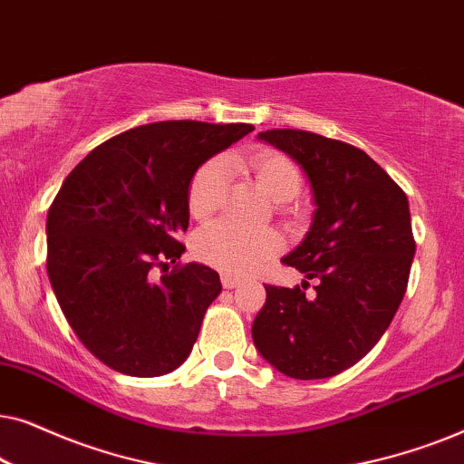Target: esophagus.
<instances>
[{"label":"esophagus","mask_w":464,"mask_h":464,"mask_svg":"<svg viewBox=\"0 0 464 464\" xmlns=\"http://www.w3.org/2000/svg\"><path fill=\"white\" fill-rule=\"evenodd\" d=\"M240 283H243V278L232 276V275H221V285H224V289H234L238 287Z\"/></svg>","instance_id":"obj_1"}]
</instances>
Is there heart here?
Returning <instances> with one entry per match:
<instances>
[{
    "instance_id": "heart-1",
    "label": "heart",
    "mask_w": 464,
    "mask_h": 464,
    "mask_svg": "<svg viewBox=\"0 0 464 464\" xmlns=\"http://www.w3.org/2000/svg\"><path fill=\"white\" fill-rule=\"evenodd\" d=\"M227 164L246 169L256 177L257 186L270 198L287 202L302 189V175L291 158L276 150H259L249 156H227ZM226 162L215 158L196 170L188 189V207L192 218L207 219L224 205L226 196ZM275 232H246L230 221H218L196 234L194 253L200 262L227 275H246L278 251Z\"/></svg>"
}]
</instances>
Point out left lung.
Instances as JSON below:
<instances>
[{
  "label": "left lung",
  "mask_w": 464,
  "mask_h": 464,
  "mask_svg": "<svg viewBox=\"0 0 464 464\" xmlns=\"http://www.w3.org/2000/svg\"><path fill=\"white\" fill-rule=\"evenodd\" d=\"M257 139L294 158L314 198L306 238L281 262L316 280L266 285L253 344L289 378L348 370L376 346L401 304L416 243L408 196L363 150L316 132L275 129Z\"/></svg>",
  "instance_id": "left-lung-1"
}]
</instances>
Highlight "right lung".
<instances>
[{
  "instance_id": "right-lung-1",
  "label": "right lung",
  "mask_w": 464,
  "mask_h": 464,
  "mask_svg": "<svg viewBox=\"0 0 464 464\" xmlns=\"http://www.w3.org/2000/svg\"><path fill=\"white\" fill-rule=\"evenodd\" d=\"M251 124L167 120L94 148L48 208V278L82 344L126 376L179 367L219 295L208 266H173L186 251L188 189L200 164ZM160 267L165 275L156 277Z\"/></svg>"
}]
</instances>
